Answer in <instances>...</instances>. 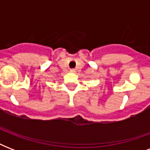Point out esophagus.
<instances>
[{
    "label": "esophagus",
    "mask_w": 150,
    "mask_h": 150,
    "mask_svg": "<svg viewBox=\"0 0 150 150\" xmlns=\"http://www.w3.org/2000/svg\"><path fill=\"white\" fill-rule=\"evenodd\" d=\"M75 71H76V70H75V68H71V69H70L71 72H75Z\"/></svg>",
    "instance_id": "1"
}]
</instances>
